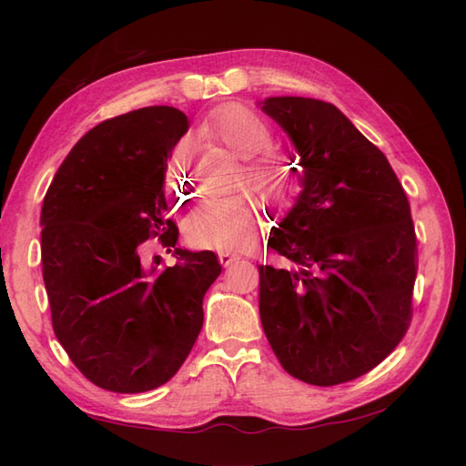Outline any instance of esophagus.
Here are the masks:
<instances>
[{
  "label": "esophagus",
  "mask_w": 466,
  "mask_h": 466,
  "mask_svg": "<svg viewBox=\"0 0 466 466\" xmlns=\"http://www.w3.org/2000/svg\"><path fill=\"white\" fill-rule=\"evenodd\" d=\"M235 260H238V257L237 255H231V252H219V262H221V266H231Z\"/></svg>",
  "instance_id": "obj_1"
}]
</instances>
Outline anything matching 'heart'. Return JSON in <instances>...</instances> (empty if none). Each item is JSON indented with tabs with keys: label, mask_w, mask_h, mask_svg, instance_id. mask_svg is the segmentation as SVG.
Returning <instances> with one entry per match:
<instances>
[{
	"label": "heart",
	"mask_w": 466,
	"mask_h": 466,
	"mask_svg": "<svg viewBox=\"0 0 466 466\" xmlns=\"http://www.w3.org/2000/svg\"><path fill=\"white\" fill-rule=\"evenodd\" d=\"M198 136L218 144L243 159V171L237 185L248 188L268 206L281 208L299 192L301 180L293 159L274 144V128L250 106L229 103L209 112L200 124ZM188 161L187 144L182 142L173 163L185 168ZM260 223V206L250 196L209 198L196 208L185 223L187 241L204 250L238 252L255 243Z\"/></svg>",
	"instance_id": "1"
}]
</instances>
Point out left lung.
I'll return each mask as SVG.
<instances>
[{"label":"left lung","mask_w":466,"mask_h":466,"mask_svg":"<svg viewBox=\"0 0 466 466\" xmlns=\"http://www.w3.org/2000/svg\"><path fill=\"white\" fill-rule=\"evenodd\" d=\"M301 155L303 192L268 238L286 268L260 266V320L281 368L317 387L354 380L412 320L416 231L377 146L330 103L266 98Z\"/></svg>","instance_id":"1"}]
</instances>
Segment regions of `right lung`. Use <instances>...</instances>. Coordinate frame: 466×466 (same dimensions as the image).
Returning a JSON list of instances; mask_svg holds the SVG:
<instances>
[{
	"instance_id": "obj_1",
	"label": "right lung",
	"mask_w": 466,
	"mask_h": 466,
	"mask_svg": "<svg viewBox=\"0 0 466 466\" xmlns=\"http://www.w3.org/2000/svg\"><path fill=\"white\" fill-rule=\"evenodd\" d=\"M188 130L185 112L146 106L96 124L60 165L40 211L42 278L52 329L93 385L146 392L167 383L202 330V299L221 274L211 250L177 248L167 219V155ZM177 264L146 268L147 238Z\"/></svg>"
}]
</instances>
